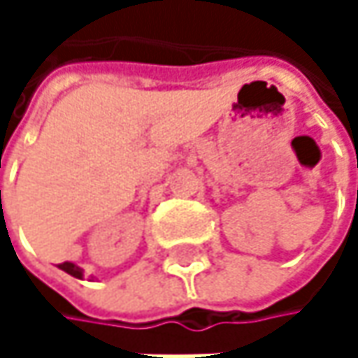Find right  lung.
Here are the masks:
<instances>
[{"label":"right lung","mask_w":358,"mask_h":358,"mask_svg":"<svg viewBox=\"0 0 358 358\" xmlns=\"http://www.w3.org/2000/svg\"><path fill=\"white\" fill-rule=\"evenodd\" d=\"M59 269H64L66 273H70V275H74V278H83V269L78 267V265H74V263H70V261H66V263H59Z\"/></svg>","instance_id":"obj_1"}]
</instances>
